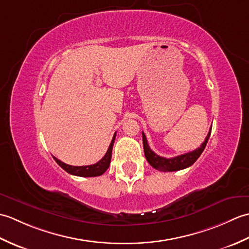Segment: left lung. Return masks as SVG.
Here are the masks:
<instances>
[{
	"label": "left lung",
	"instance_id": "obj_1",
	"mask_svg": "<svg viewBox=\"0 0 249 249\" xmlns=\"http://www.w3.org/2000/svg\"><path fill=\"white\" fill-rule=\"evenodd\" d=\"M211 130H212V127H211L204 142L200 145V147H198V149H196L195 151H192L189 153H186V154L178 155L172 158L161 157L160 155H157L156 153L153 152L150 149L149 143H147L145 135L142 133V141H143V149H144V155H145L146 160L153 168H155L156 170L163 171V172L178 171V170H182V169L190 167L196 160H198L199 156L202 154V152L204 151L206 143H208L209 138L211 136Z\"/></svg>",
	"mask_w": 249,
	"mask_h": 249
}]
</instances>
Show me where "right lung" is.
<instances>
[{
    "label": "right lung",
    "instance_id": "1",
    "mask_svg": "<svg viewBox=\"0 0 249 249\" xmlns=\"http://www.w3.org/2000/svg\"><path fill=\"white\" fill-rule=\"evenodd\" d=\"M115 140V134L112 138V141L109 145V149L106 153L105 156L100 160L99 161H97L94 165H89V166H71L67 165V163L63 162L61 160H57V158L53 157L54 160L56 161L57 165H59L61 168L64 169V170L72 174V176H77V177H87V178H91V177H98L102 176L103 173H105V171L107 170L110 166V161H111V155H112V147H113V143Z\"/></svg>",
    "mask_w": 249,
    "mask_h": 249
}]
</instances>
